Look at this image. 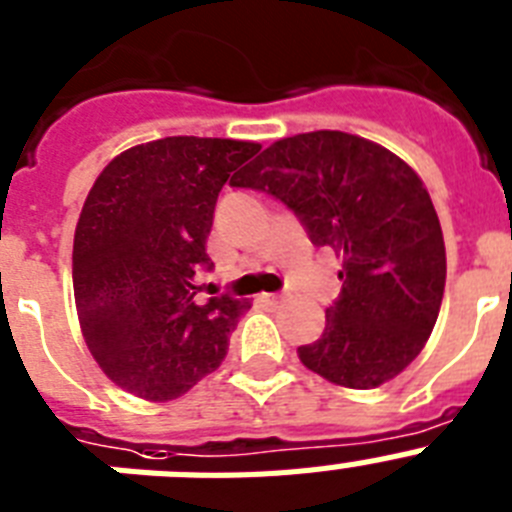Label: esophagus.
Returning <instances> with one entry per match:
<instances>
[{
  "label": "esophagus",
  "instance_id": "esophagus-1",
  "mask_svg": "<svg viewBox=\"0 0 512 512\" xmlns=\"http://www.w3.org/2000/svg\"><path fill=\"white\" fill-rule=\"evenodd\" d=\"M283 299H286L283 293H262V301H265L268 306H278Z\"/></svg>",
  "mask_w": 512,
  "mask_h": 512
}]
</instances>
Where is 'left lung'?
<instances>
[{
    "label": "left lung",
    "mask_w": 512,
    "mask_h": 512,
    "mask_svg": "<svg viewBox=\"0 0 512 512\" xmlns=\"http://www.w3.org/2000/svg\"><path fill=\"white\" fill-rule=\"evenodd\" d=\"M231 185L275 195L342 257L340 299L322 337L299 348L309 371L376 389L415 361L441 311L446 244L410 164L353 133L311 131L270 144Z\"/></svg>",
    "instance_id": "obj_1"
}]
</instances>
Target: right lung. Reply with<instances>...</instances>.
<instances>
[{"instance_id":"right-lung-1","label":"right lung","mask_w":512,"mask_h":512,"mask_svg":"<svg viewBox=\"0 0 512 512\" xmlns=\"http://www.w3.org/2000/svg\"><path fill=\"white\" fill-rule=\"evenodd\" d=\"M255 141L167 136L126 149L100 172L74 231V301L92 358L110 381L170 402L221 366L250 301H195L211 270L206 239L229 172Z\"/></svg>"}]
</instances>
